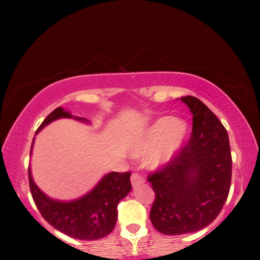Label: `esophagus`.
Returning <instances> with one entry per match:
<instances>
[{
	"label": "esophagus",
	"instance_id": "1",
	"mask_svg": "<svg viewBox=\"0 0 260 260\" xmlns=\"http://www.w3.org/2000/svg\"><path fill=\"white\" fill-rule=\"evenodd\" d=\"M144 182V179L143 176L141 175V174L138 173H134L133 175H131V183H133V186H137V184H141Z\"/></svg>",
	"mask_w": 260,
	"mask_h": 260
}]
</instances>
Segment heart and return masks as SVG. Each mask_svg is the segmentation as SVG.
I'll return each mask as SVG.
<instances>
[{
    "label": "heart",
    "instance_id": "heart-1",
    "mask_svg": "<svg viewBox=\"0 0 260 260\" xmlns=\"http://www.w3.org/2000/svg\"><path fill=\"white\" fill-rule=\"evenodd\" d=\"M187 124L182 119L162 117L149 127L144 144L137 150V155L148 154L159 141L157 150L152 156V163L161 166L168 162L182 145L187 136Z\"/></svg>",
    "mask_w": 260,
    "mask_h": 260
}]
</instances>
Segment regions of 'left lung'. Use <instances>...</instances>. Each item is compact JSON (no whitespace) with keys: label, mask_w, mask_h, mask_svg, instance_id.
I'll use <instances>...</instances> for the list:
<instances>
[{"label":"left lung","mask_w":260,"mask_h":260,"mask_svg":"<svg viewBox=\"0 0 260 260\" xmlns=\"http://www.w3.org/2000/svg\"><path fill=\"white\" fill-rule=\"evenodd\" d=\"M193 115L187 144L148 181L155 193L151 223L169 236L197 232L208 226L229 197L232 156L225 126L200 99L181 98Z\"/></svg>","instance_id":"1"}]
</instances>
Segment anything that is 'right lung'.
<instances>
[{
	"label": "right lung",
	"mask_w": 260,
	"mask_h": 260,
	"mask_svg": "<svg viewBox=\"0 0 260 260\" xmlns=\"http://www.w3.org/2000/svg\"><path fill=\"white\" fill-rule=\"evenodd\" d=\"M72 117L62 108H56L46 117L41 125L38 127L37 133L53 120ZM74 118L86 122L84 118ZM33 144L34 140L31 148ZM130 175V172L110 173L83 198L63 202L52 200L42 193L34 183L30 168H28L31 197L44 219L60 232L80 240H97L112 232L117 221V206L133 188Z\"/></svg>",
	"instance_id": "obj_1"
}]
</instances>
